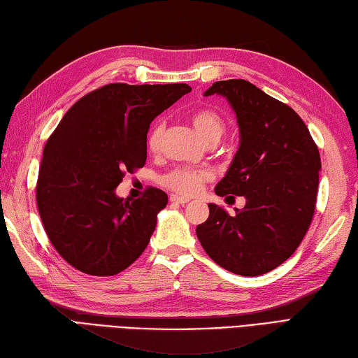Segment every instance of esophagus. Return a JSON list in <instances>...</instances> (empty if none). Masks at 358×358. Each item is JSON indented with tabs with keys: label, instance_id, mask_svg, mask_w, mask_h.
<instances>
[{
	"label": "esophagus",
	"instance_id": "34e87169",
	"mask_svg": "<svg viewBox=\"0 0 358 358\" xmlns=\"http://www.w3.org/2000/svg\"><path fill=\"white\" fill-rule=\"evenodd\" d=\"M170 201L171 202H176V203H188L189 202V197H184V196H176V194H171L170 196Z\"/></svg>",
	"mask_w": 358,
	"mask_h": 358
}]
</instances>
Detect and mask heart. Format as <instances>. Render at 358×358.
Instances as JSON below:
<instances>
[{
	"label": "heart",
	"mask_w": 358,
	"mask_h": 358,
	"mask_svg": "<svg viewBox=\"0 0 358 358\" xmlns=\"http://www.w3.org/2000/svg\"><path fill=\"white\" fill-rule=\"evenodd\" d=\"M189 121H192L196 131L199 133V136L210 145L219 142L227 131L225 117L222 116V113L217 112L216 108L211 107L194 110V112L189 115ZM164 131L165 124L162 121L156 122L152 127V130H150L147 138V147L150 152H157L159 147H161ZM208 179V171L192 169V166H178V169H174L165 174L162 178V184L166 188L173 189V192L188 196L196 193L203 182Z\"/></svg>",
	"instance_id": "obj_1"
}]
</instances>
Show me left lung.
<instances>
[{
	"instance_id": "1",
	"label": "left lung",
	"mask_w": 358,
	"mask_h": 358,
	"mask_svg": "<svg viewBox=\"0 0 358 358\" xmlns=\"http://www.w3.org/2000/svg\"><path fill=\"white\" fill-rule=\"evenodd\" d=\"M214 93L228 99L241 129V147L216 194L245 196L246 203L233 214L210 203L196 234L222 268L262 275L291 257L311 225L320 153L301 117L254 84L217 81L205 96Z\"/></svg>"
}]
</instances>
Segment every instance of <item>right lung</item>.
I'll return each instance as SVG.
<instances>
[{"label": "right lung", "mask_w": 358, "mask_h": 358, "mask_svg": "<svg viewBox=\"0 0 358 358\" xmlns=\"http://www.w3.org/2000/svg\"><path fill=\"white\" fill-rule=\"evenodd\" d=\"M189 92L187 84L113 83L87 93L61 119L44 147L36 205L67 264L115 275L144 252L169 197L148 187L139 199H121L115 189L145 165L150 122Z\"/></svg>", "instance_id": "right-lung-1"}]
</instances>
